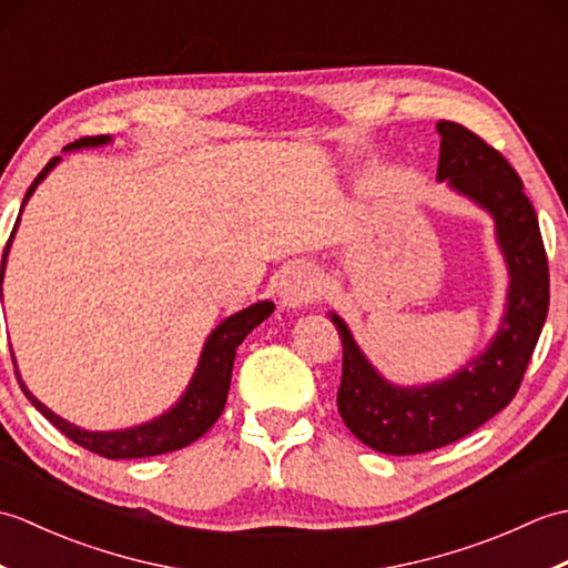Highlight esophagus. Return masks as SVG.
I'll list each match as a JSON object with an SVG mask.
<instances>
[{"label":"esophagus","instance_id":"esophagus-1","mask_svg":"<svg viewBox=\"0 0 568 568\" xmlns=\"http://www.w3.org/2000/svg\"><path fill=\"white\" fill-rule=\"evenodd\" d=\"M322 293V281L315 265L297 263L283 275L281 281V300L287 307H303L315 303Z\"/></svg>","mask_w":568,"mask_h":568}]
</instances>
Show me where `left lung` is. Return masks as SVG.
<instances>
[{
  "label": "left lung",
  "instance_id": "left-lung-1",
  "mask_svg": "<svg viewBox=\"0 0 568 568\" xmlns=\"http://www.w3.org/2000/svg\"><path fill=\"white\" fill-rule=\"evenodd\" d=\"M437 178L496 216L510 268L508 315L488 352L454 378L419 390L393 388L358 352L346 324L332 315L342 339V385L336 405L344 425L371 449L407 456L452 444L508 407L532 361L549 312V261L537 212L505 155L456 122L437 124Z\"/></svg>",
  "mask_w": 568,
  "mask_h": 568
}]
</instances>
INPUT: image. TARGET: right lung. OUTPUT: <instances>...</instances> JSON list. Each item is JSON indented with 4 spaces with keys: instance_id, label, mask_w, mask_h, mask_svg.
Segmentation results:
<instances>
[{
    "instance_id": "obj_1",
    "label": "right lung",
    "mask_w": 568,
    "mask_h": 568,
    "mask_svg": "<svg viewBox=\"0 0 568 568\" xmlns=\"http://www.w3.org/2000/svg\"><path fill=\"white\" fill-rule=\"evenodd\" d=\"M110 136H84L75 143H70L68 149H82V146H100V143H106ZM58 163V159H51L45 163L43 171L36 175L31 187L27 190V197L33 192V187L41 183L45 173ZM19 222V220H17ZM17 226V224H14ZM4 261H7V248L2 256V268H0V293H2V275H4ZM273 312V303L263 300V303L253 305L239 315L229 317L222 322L220 327L212 332V336L204 344V352L200 358V366L195 378H192L187 393L183 395L171 413H165L163 417L149 422V425H141L134 429H124V432H88L80 429L70 422L60 419L53 415L51 409L41 405L36 397L27 390V385H19L21 390L27 393L31 405L39 409V413L53 422V425L65 434L68 439L75 444L84 446V449L92 454H100L104 458H141V456H155V454H168L175 449H183V446L192 444L200 439L204 432H207L216 419H220L226 395H229V385H232V368H234V356L239 344L246 339V334L258 327V324L268 317Z\"/></svg>"
}]
</instances>
